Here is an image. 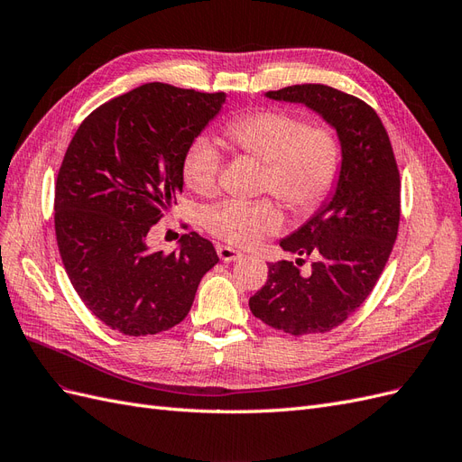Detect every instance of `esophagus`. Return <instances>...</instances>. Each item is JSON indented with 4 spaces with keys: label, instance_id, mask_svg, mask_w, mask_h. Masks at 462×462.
I'll use <instances>...</instances> for the list:
<instances>
[{
    "label": "esophagus",
    "instance_id": "34e87169",
    "mask_svg": "<svg viewBox=\"0 0 462 462\" xmlns=\"http://www.w3.org/2000/svg\"><path fill=\"white\" fill-rule=\"evenodd\" d=\"M217 254L224 263H232L242 257V252H238V249H234L230 245H217Z\"/></svg>",
    "mask_w": 462,
    "mask_h": 462
}]
</instances>
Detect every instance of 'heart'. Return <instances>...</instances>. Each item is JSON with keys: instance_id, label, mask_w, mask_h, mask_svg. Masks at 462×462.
<instances>
[{"instance_id": "heart-1", "label": "heart", "mask_w": 462, "mask_h": 462, "mask_svg": "<svg viewBox=\"0 0 462 462\" xmlns=\"http://www.w3.org/2000/svg\"><path fill=\"white\" fill-rule=\"evenodd\" d=\"M224 135L242 152L267 164L263 189L273 191L296 213H310L333 188L338 170V143L331 131L306 125L300 117L259 110L234 117ZM220 152L208 137H195L183 154L181 176L195 193L218 188ZM284 215L273 199L224 201L205 217L207 230L232 245L252 247L282 228Z\"/></svg>"}]
</instances>
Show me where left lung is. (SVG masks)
<instances>
[{
	"label": "left lung",
	"mask_w": 462,
	"mask_h": 462,
	"mask_svg": "<svg viewBox=\"0 0 462 462\" xmlns=\"http://www.w3.org/2000/svg\"><path fill=\"white\" fill-rule=\"evenodd\" d=\"M265 97L319 114L337 131L342 161L335 191L281 240L296 263H269V279L249 298V310L290 335L327 333L364 304L385 269L401 220L397 161L379 116L360 98L327 85H294ZM310 254L316 261L304 275L300 257Z\"/></svg>",
	"instance_id": "8db88e82"
}]
</instances>
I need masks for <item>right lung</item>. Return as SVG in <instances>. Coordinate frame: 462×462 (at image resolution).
<instances>
[{
	"instance_id": "right-lung-1",
	"label": "right lung",
	"mask_w": 462,
	"mask_h": 462,
	"mask_svg": "<svg viewBox=\"0 0 462 462\" xmlns=\"http://www.w3.org/2000/svg\"><path fill=\"white\" fill-rule=\"evenodd\" d=\"M224 92L147 83L102 104L79 125L56 181V240L73 288L104 325L156 335L186 319L213 244L183 234L172 254L147 245L183 189L189 143L220 112Z\"/></svg>"
}]
</instances>
